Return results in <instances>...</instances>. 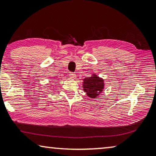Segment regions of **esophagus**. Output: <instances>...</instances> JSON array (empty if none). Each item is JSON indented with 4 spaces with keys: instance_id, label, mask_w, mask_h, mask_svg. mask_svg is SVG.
Listing matches in <instances>:
<instances>
[{
    "instance_id": "1",
    "label": "esophagus",
    "mask_w": 156,
    "mask_h": 156,
    "mask_svg": "<svg viewBox=\"0 0 156 156\" xmlns=\"http://www.w3.org/2000/svg\"><path fill=\"white\" fill-rule=\"evenodd\" d=\"M69 77L72 79H74L76 77V74L74 73H69Z\"/></svg>"
}]
</instances>
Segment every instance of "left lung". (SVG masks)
Instances as JSON below:
<instances>
[{
  "instance_id": "left-lung-1",
  "label": "left lung",
  "mask_w": 156,
  "mask_h": 156,
  "mask_svg": "<svg viewBox=\"0 0 156 156\" xmlns=\"http://www.w3.org/2000/svg\"><path fill=\"white\" fill-rule=\"evenodd\" d=\"M83 87L87 96L90 98H96L104 91L105 80L96 73H92L90 77L84 78Z\"/></svg>"
}]
</instances>
